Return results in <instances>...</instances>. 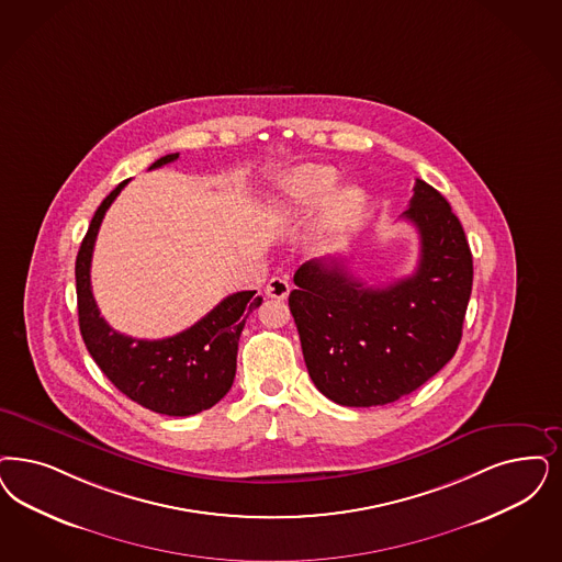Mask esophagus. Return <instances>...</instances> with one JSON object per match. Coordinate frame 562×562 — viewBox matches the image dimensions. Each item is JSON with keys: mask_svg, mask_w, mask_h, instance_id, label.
<instances>
[{"mask_svg": "<svg viewBox=\"0 0 562 562\" xmlns=\"http://www.w3.org/2000/svg\"><path fill=\"white\" fill-rule=\"evenodd\" d=\"M289 292H291L289 280L280 278V276H273L270 282H268V286H266V294L270 299H278V301H284L289 296Z\"/></svg>", "mask_w": 562, "mask_h": 562, "instance_id": "34e87169", "label": "esophagus"}]
</instances>
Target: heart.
I'll use <instances>...</instances> for the list:
<instances>
[{"label":"heart","instance_id":"1","mask_svg":"<svg viewBox=\"0 0 562 562\" xmlns=\"http://www.w3.org/2000/svg\"><path fill=\"white\" fill-rule=\"evenodd\" d=\"M338 184V175L334 168L307 164L282 180L280 196L273 205V212L282 217H301L322 205L334 187ZM368 207V194L359 187H345L329 196L322 215V228L329 238H336L350 228Z\"/></svg>","mask_w":562,"mask_h":562}]
</instances>
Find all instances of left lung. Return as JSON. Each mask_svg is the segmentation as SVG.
<instances>
[{
  "instance_id": "obj_1",
  "label": "left lung",
  "mask_w": 562,
  "mask_h": 562,
  "mask_svg": "<svg viewBox=\"0 0 562 562\" xmlns=\"http://www.w3.org/2000/svg\"><path fill=\"white\" fill-rule=\"evenodd\" d=\"M403 217L419 233L407 278L368 286L336 257L303 263L289 296L311 380L342 407H378L424 386L454 357L473 257L448 201L417 180Z\"/></svg>"
}]
</instances>
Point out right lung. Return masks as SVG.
<instances>
[{
  "instance_id": "add662e5",
  "label": "right lung",
  "mask_w": 562,
  "mask_h": 562,
  "mask_svg": "<svg viewBox=\"0 0 562 562\" xmlns=\"http://www.w3.org/2000/svg\"><path fill=\"white\" fill-rule=\"evenodd\" d=\"M176 159L178 154L164 155L149 170ZM126 182L103 199L80 243L78 326L87 350L122 394L159 415L189 417L212 408L233 387L240 331L263 299L255 291L234 292L194 326L161 340H140L110 328L91 291V257L103 215Z\"/></svg>"
}]
</instances>
